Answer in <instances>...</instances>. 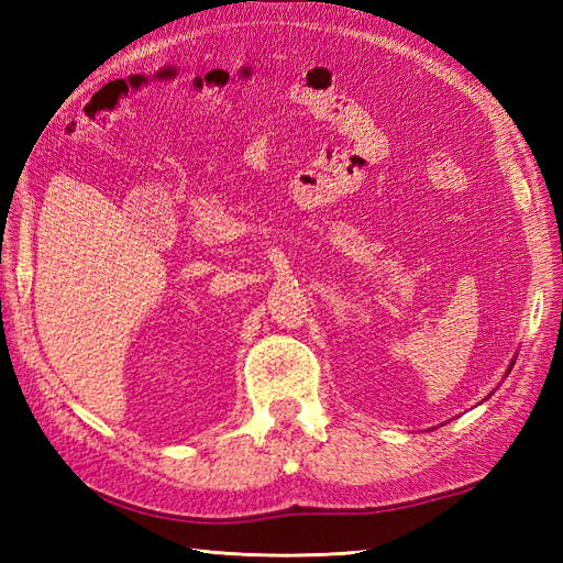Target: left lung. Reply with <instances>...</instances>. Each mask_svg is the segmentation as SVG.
Segmentation results:
<instances>
[{"instance_id":"1","label":"left lung","mask_w":563,"mask_h":563,"mask_svg":"<svg viewBox=\"0 0 563 563\" xmlns=\"http://www.w3.org/2000/svg\"><path fill=\"white\" fill-rule=\"evenodd\" d=\"M510 367H512V363H510ZM510 367H508V373H510ZM508 373H506V375H508Z\"/></svg>"}]
</instances>
